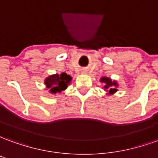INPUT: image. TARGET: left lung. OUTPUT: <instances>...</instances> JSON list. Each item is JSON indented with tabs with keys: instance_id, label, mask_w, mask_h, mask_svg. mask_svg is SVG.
<instances>
[{
	"instance_id": "left-lung-1",
	"label": "left lung",
	"mask_w": 158,
	"mask_h": 158,
	"mask_svg": "<svg viewBox=\"0 0 158 158\" xmlns=\"http://www.w3.org/2000/svg\"><path fill=\"white\" fill-rule=\"evenodd\" d=\"M101 82H102L105 84V86H104V89L107 90L110 94H113V93L116 92L117 89L114 87V86H117L116 82H113L109 78H106V77H103L101 79Z\"/></svg>"
}]
</instances>
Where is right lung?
Here are the masks:
<instances>
[{
  "label": "right lung",
  "mask_w": 158,
  "mask_h": 158,
  "mask_svg": "<svg viewBox=\"0 0 158 158\" xmlns=\"http://www.w3.org/2000/svg\"><path fill=\"white\" fill-rule=\"evenodd\" d=\"M71 79L72 78L70 76L68 75L66 73H62L60 75L55 74L48 77L45 79V85L51 92L56 94L64 90L68 87Z\"/></svg>",
  "instance_id": "add662e5"
}]
</instances>
